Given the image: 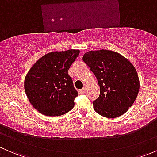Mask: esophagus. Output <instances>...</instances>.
Returning a JSON list of instances; mask_svg holds the SVG:
<instances>
[{"label": "esophagus", "mask_w": 157, "mask_h": 157, "mask_svg": "<svg viewBox=\"0 0 157 157\" xmlns=\"http://www.w3.org/2000/svg\"><path fill=\"white\" fill-rule=\"evenodd\" d=\"M85 91H86V86H84V87H83L81 90H80V92H81L82 93H84Z\"/></svg>", "instance_id": "esophagus-1"}]
</instances>
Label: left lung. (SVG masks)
Returning <instances> with one entry per match:
<instances>
[{
  "instance_id": "left-lung-1",
  "label": "left lung",
  "mask_w": 157,
  "mask_h": 157,
  "mask_svg": "<svg viewBox=\"0 0 157 157\" xmlns=\"http://www.w3.org/2000/svg\"><path fill=\"white\" fill-rule=\"evenodd\" d=\"M83 61L95 74L100 87L99 98L93 102L94 110L109 118L125 113L140 89L134 65L118 52L105 49L86 52Z\"/></svg>"
}]
</instances>
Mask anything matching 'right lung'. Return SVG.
<instances>
[{
    "mask_svg": "<svg viewBox=\"0 0 157 157\" xmlns=\"http://www.w3.org/2000/svg\"><path fill=\"white\" fill-rule=\"evenodd\" d=\"M80 51L52 52L38 60L26 74L24 89L29 102L41 114L60 116L74 108L78 93L68 70Z\"/></svg>",
    "mask_w": 157,
    "mask_h": 157,
    "instance_id": "right-lung-1",
    "label": "right lung"
}]
</instances>
